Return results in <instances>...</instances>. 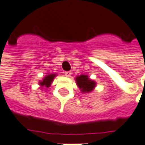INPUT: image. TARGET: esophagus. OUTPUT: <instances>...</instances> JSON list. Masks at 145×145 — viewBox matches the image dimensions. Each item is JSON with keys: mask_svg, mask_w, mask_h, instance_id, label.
I'll return each mask as SVG.
<instances>
[{"mask_svg": "<svg viewBox=\"0 0 145 145\" xmlns=\"http://www.w3.org/2000/svg\"><path fill=\"white\" fill-rule=\"evenodd\" d=\"M64 74H65L67 77H70V76L72 75V72H71V71H67V72H64Z\"/></svg>", "mask_w": 145, "mask_h": 145, "instance_id": "34e87169", "label": "esophagus"}]
</instances>
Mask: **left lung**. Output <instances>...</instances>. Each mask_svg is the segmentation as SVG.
I'll list each match as a JSON object with an SVG mask.
<instances>
[{"mask_svg": "<svg viewBox=\"0 0 145 145\" xmlns=\"http://www.w3.org/2000/svg\"><path fill=\"white\" fill-rule=\"evenodd\" d=\"M76 83L78 88L80 89L81 92L83 93H89L91 92L95 88L96 83L93 80H91L87 75H80L76 78Z\"/></svg>", "mask_w": 145, "mask_h": 145, "instance_id": "obj_1", "label": "left lung"}]
</instances>
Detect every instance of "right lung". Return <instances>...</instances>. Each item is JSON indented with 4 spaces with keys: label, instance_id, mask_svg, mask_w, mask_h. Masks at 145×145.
<instances>
[{
    "label": "right lung",
    "instance_id": "obj_1",
    "mask_svg": "<svg viewBox=\"0 0 145 145\" xmlns=\"http://www.w3.org/2000/svg\"><path fill=\"white\" fill-rule=\"evenodd\" d=\"M56 76V74H52V73H51V74L46 75V76L43 78V80L39 82V85L41 86V88H42V87L49 88V87L50 86V84H51V83H52V81L54 80V78H55Z\"/></svg>",
    "mask_w": 145,
    "mask_h": 145
}]
</instances>
